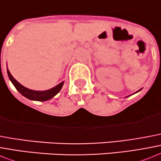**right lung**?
Here are the masks:
<instances>
[{"mask_svg":"<svg viewBox=\"0 0 161 161\" xmlns=\"http://www.w3.org/2000/svg\"><path fill=\"white\" fill-rule=\"evenodd\" d=\"M7 74H8L10 80L11 81V83L15 86V88L19 91V93H21L23 96L27 97V98L31 99V100H35V101L43 102L49 100L59 92L60 89L62 88L63 84H64V82H62L61 83L57 85L56 87H53V88H51L49 90H47V91H34V90L28 89V88L25 87L24 86H22L21 84H19L15 78H13L8 69H7Z\"/></svg>","mask_w":161,"mask_h":161,"instance_id":"add662e5","label":"right lung"}]
</instances>
